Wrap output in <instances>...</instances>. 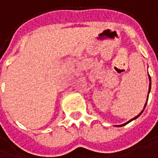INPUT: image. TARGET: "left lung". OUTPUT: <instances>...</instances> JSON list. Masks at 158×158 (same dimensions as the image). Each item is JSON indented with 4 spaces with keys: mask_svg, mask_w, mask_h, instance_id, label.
Returning <instances> with one entry per match:
<instances>
[{
    "mask_svg": "<svg viewBox=\"0 0 158 158\" xmlns=\"http://www.w3.org/2000/svg\"><path fill=\"white\" fill-rule=\"evenodd\" d=\"M149 79H150V85H149V92H148V97H149V93H150V92H151V77H150V75H149ZM146 104H147V103H146ZM146 104L144 105V108H145V106H146ZM144 108H143V109H144ZM143 111V110L142 111H141V112H140V113H139V114H138V116H136L135 118H133L132 119H131V120H130V121H128V122H126V123H124V124H120V125H117V126H118V127H121V126H124V125H125V124H128V123H130L131 121H132V120L136 119V118H138V117H139V116L142 114Z\"/></svg>",
    "mask_w": 158,
    "mask_h": 158,
    "instance_id": "left-lung-1",
    "label": "left lung"
}]
</instances>
